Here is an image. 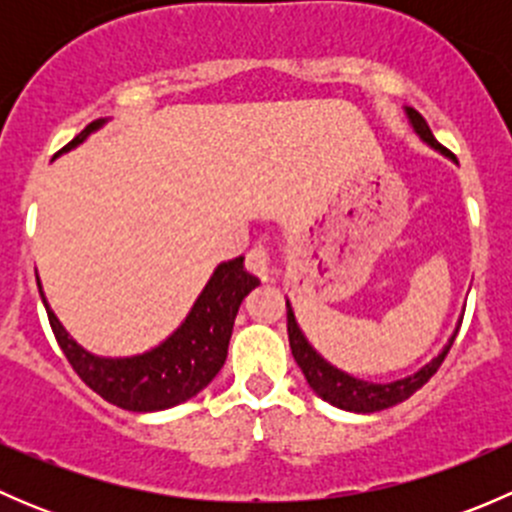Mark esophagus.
Here are the masks:
<instances>
[{"label":"esophagus","instance_id":"esophagus-1","mask_svg":"<svg viewBox=\"0 0 512 512\" xmlns=\"http://www.w3.org/2000/svg\"><path fill=\"white\" fill-rule=\"evenodd\" d=\"M245 265H247V270H250L255 277H260V280H270L272 257H270V250H267L265 245L252 247V250L247 252V257H245Z\"/></svg>","mask_w":512,"mask_h":512}]
</instances>
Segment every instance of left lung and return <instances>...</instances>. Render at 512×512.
Listing matches in <instances>:
<instances>
[{
    "label": "left lung",
    "mask_w": 512,
    "mask_h": 512,
    "mask_svg": "<svg viewBox=\"0 0 512 512\" xmlns=\"http://www.w3.org/2000/svg\"><path fill=\"white\" fill-rule=\"evenodd\" d=\"M406 116H409L411 126H414V131L421 136V141H426L428 146L436 148V151L443 153V156L456 160V156H453L451 151H446V148H443L441 143L433 138L431 128H428L426 118H423L421 113L414 111V108H406ZM461 322H458L456 332H453V337L448 339V344L443 347V352L438 354L436 359L428 361L426 366H421L416 374L406 376V379H399V381H391V384H371V381L349 376L347 371L337 369V366L329 364L324 356H319L317 352H314V347L307 342V337L302 334L297 319H294L292 307H289V302H287L289 347H292V356H294V361L299 364V369H302L304 379H307V384L312 386L314 394H317L319 399H324L327 404L337 406V409L354 411V414H374V411L391 409V406L401 404V401H406L409 396H414L416 391L421 389V386L426 384L433 374H436L438 366L443 364L448 349L453 347V339H456L458 329H461Z\"/></svg>",
    "instance_id": "1"
}]
</instances>
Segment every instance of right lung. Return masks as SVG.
Instances as JSON below:
<instances>
[{
	"label": "right lung",
	"instance_id": "obj_1",
	"mask_svg": "<svg viewBox=\"0 0 512 512\" xmlns=\"http://www.w3.org/2000/svg\"><path fill=\"white\" fill-rule=\"evenodd\" d=\"M103 123L106 118L89 123L59 153L84 143ZM242 262L245 257H235V260H227L215 267L213 277L195 299L185 322L165 342H160L151 352L123 356V359L96 356L79 347L61 327L56 314L51 312L49 302L41 292L39 277H36V285H39L41 302L49 314L56 342L76 374L81 376V381L118 409L148 414V411L173 409V406L193 399L223 369L237 309H240L242 299L260 285V280L250 275Z\"/></svg>",
	"mask_w": 512,
	"mask_h": 512
}]
</instances>
